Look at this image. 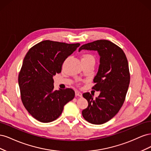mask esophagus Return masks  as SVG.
<instances>
[{
	"mask_svg": "<svg viewBox=\"0 0 151 151\" xmlns=\"http://www.w3.org/2000/svg\"><path fill=\"white\" fill-rule=\"evenodd\" d=\"M75 94H76V96H79V97H82V96H83V94H82L81 93L79 92V91H76V92H75Z\"/></svg>",
	"mask_w": 151,
	"mask_h": 151,
	"instance_id": "esophagus-1",
	"label": "esophagus"
}]
</instances>
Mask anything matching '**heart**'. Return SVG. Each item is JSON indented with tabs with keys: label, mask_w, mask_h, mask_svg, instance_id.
<instances>
[{
	"label": "heart",
	"mask_w": 151,
	"mask_h": 151,
	"mask_svg": "<svg viewBox=\"0 0 151 151\" xmlns=\"http://www.w3.org/2000/svg\"><path fill=\"white\" fill-rule=\"evenodd\" d=\"M81 62H93L95 63V58L90 53H84L81 56Z\"/></svg>",
	"instance_id": "1"
}]
</instances>
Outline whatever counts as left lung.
I'll list each match as a JSON object with an SVG mask.
<instances>
[{"instance_id":"8db88e82","label":"left lung","mask_w":151,"mask_h":151,"mask_svg":"<svg viewBox=\"0 0 151 151\" xmlns=\"http://www.w3.org/2000/svg\"><path fill=\"white\" fill-rule=\"evenodd\" d=\"M82 50L97 51L100 57L93 87L100 94L95 99L89 93L83 94L88 106L82 114L88 122L101 125L115 116L124 103L130 84L129 63L122 49L110 41H95L82 45L79 52Z\"/></svg>"}]
</instances>
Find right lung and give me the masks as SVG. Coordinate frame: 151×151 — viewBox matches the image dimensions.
<instances>
[{
	"instance_id": "add662e5",
	"label": "right lung",
	"mask_w": 151,
	"mask_h": 151,
	"mask_svg": "<svg viewBox=\"0 0 151 151\" xmlns=\"http://www.w3.org/2000/svg\"><path fill=\"white\" fill-rule=\"evenodd\" d=\"M80 46L45 40L29 49L18 77L22 102L30 115L43 123L55 120L63 106L75 96L72 89L54 91L53 76L63 62Z\"/></svg>"
}]
</instances>
